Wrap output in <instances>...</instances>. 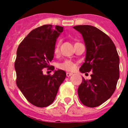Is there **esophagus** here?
I'll list each match as a JSON object with an SVG mask.
<instances>
[{
    "mask_svg": "<svg viewBox=\"0 0 128 128\" xmlns=\"http://www.w3.org/2000/svg\"><path fill=\"white\" fill-rule=\"evenodd\" d=\"M72 73H70V72H67L66 73V76L67 77H70V76H72Z\"/></svg>",
    "mask_w": 128,
    "mask_h": 128,
    "instance_id": "34e87169",
    "label": "esophagus"
}]
</instances>
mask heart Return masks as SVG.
Masks as SVG:
<instances>
[{"mask_svg":"<svg viewBox=\"0 0 128 128\" xmlns=\"http://www.w3.org/2000/svg\"><path fill=\"white\" fill-rule=\"evenodd\" d=\"M60 50V42H58L54 47V52L55 54H58ZM58 67L60 70L65 71H73L76 69V64L71 60H65L64 62L60 63L58 65Z\"/></svg>","mask_w":128,"mask_h":128,"instance_id":"obj_1","label":"heart"}]
</instances>
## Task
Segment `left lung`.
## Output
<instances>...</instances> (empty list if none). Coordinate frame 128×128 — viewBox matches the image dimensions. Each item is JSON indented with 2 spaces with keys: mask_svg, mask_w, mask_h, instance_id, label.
<instances>
[{
  "mask_svg": "<svg viewBox=\"0 0 128 128\" xmlns=\"http://www.w3.org/2000/svg\"><path fill=\"white\" fill-rule=\"evenodd\" d=\"M74 28L82 35L86 49L85 62L80 71H92L90 80L82 78L78 96L84 105L97 107L115 91L120 78L119 56L111 38L98 28L90 25H78Z\"/></svg>",
  "mask_w": 128,
  "mask_h": 128,
  "instance_id": "8db88e82",
  "label": "left lung"
}]
</instances>
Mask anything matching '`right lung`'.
<instances>
[{
    "instance_id": "add662e5",
    "label": "right lung",
    "mask_w": 128,
    "mask_h": 128,
    "mask_svg": "<svg viewBox=\"0 0 128 128\" xmlns=\"http://www.w3.org/2000/svg\"><path fill=\"white\" fill-rule=\"evenodd\" d=\"M64 28L51 24L34 29L19 44L14 68L16 85L28 101L35 106L46 107L54 102L58 88L66 78L62 70L44 75L42 69L50 67L56 39Z\"/></svg>"
}]
</instances>
